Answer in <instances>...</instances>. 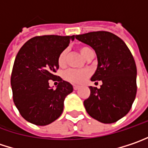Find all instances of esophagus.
Masks as SVG:
<instances>
[{
	"label": "esophagus",
	"instance_id": "1",
	"mask_svg": "<svg viewBox=\"0 0 148 148\" xmlns=\"http://www.w3.org/2000/svg\"><path fill=\"white\" fill-rule=\"evenodd\" d=\"M73 87H74V90H77L79 89V85H76V84H74Z\"/></svg>",
	"mask_w": 148,
	"mask_h": 148
}]
</instances>
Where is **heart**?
Listing matches in <instances>:
<instances>
[{"label":"heart","mask_w":148,"mask_h":148,"mask_svg":"<svg viewBox=\"0 0 148 148\" xmlns=\"http://www.w3.org/2000/svg\"><path fill=\"white\" fill-rule=\"evenodd\" d=\"M91 49L88 47H81L79 48V52L85 58L87 53ZM66 59H67V50H64L58 56V63L60 67H64L66 64ZM90 75V70L87 69H69L64 74V78L66 80L74 84H79L84 81Z\"/></svg>","instance_id":"heart-1"}]
</instances>
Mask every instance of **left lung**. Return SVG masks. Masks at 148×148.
<instances>
[{
	"mask_svg": "<svg viewBox=\"0 0 148 148\" xmlns=\"http://www.w3.org/2000/svg\"><path fill=\"white\" fill-rule=\"evenodd\" d=\"M90 46L98 65L92 81L101 80L100 89L90 86V95L84 101L87 113L102 123H114L132 108L136 95V66L123 40L105 31L76 35Z\"/></svg>",
	"mask_w": 148,
	"mask_h": 148,
	"instance_id": "left-lung-1",
	"label": "left lung"
}]
</instances>
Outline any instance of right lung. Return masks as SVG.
Instances as JSON below:
<instances>
[{
  "label": "right lung",
  "instance_id": "right-lung-1",
  "mask_svg": "<svg viewBox=\"0 0 148 148\" xmlns=\"http://www.w3.org/2000/svg\"><path fill=\"white\" fill-rule=\"evenodd\" d=\"M73 36L44 35L28 40L17 53L11 76L15 106L26 121L37 126H46L59 117L65 97L73 91L70 83L54 75L58 58ZM49 79L58 80L55 90Z\"/></svg>",
  "mask_w": 148,
  "mask_h": 148
}]
</instances>
